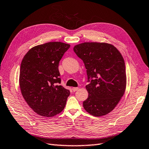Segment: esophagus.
I'll list each match as a JSON object with an SVG mask.
<instances>
[{
	"instance_id": "obj_1",
	"label": "esophagus",
	"mask_w": 149,
	"mask_h": 149,
	"mask_svg": "<svg viewBox=\"0 0 149 149\" xmlns=\"http://www.w3.org/2000/svg\"><path fill=\"white\" fill-rule=\"evenodd\" d=\"M78 88H73V91H74V92H75V91H77V90H78Z\"/></svg>"
}]
</instances>
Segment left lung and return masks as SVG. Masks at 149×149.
<instances>
[{
    "label": "left lung",
    "instance_id": "left-lung-1",
    "mask_svg": "<svg viewBox=\"0 0 149 149\" xmlns=\"http://www.w3.org/2000/svg\"><path fill=\"white\" fill-rule=\"evenodd\" d=\"M73 50L84 64L89 84L88 97L83 107L94 116L107 114L123 96L126 87L125 63L120 53L112 45L85 42Z\"/></svg>",
    "mask_w": 149,
    "mask_h": 149
}]
</instances>
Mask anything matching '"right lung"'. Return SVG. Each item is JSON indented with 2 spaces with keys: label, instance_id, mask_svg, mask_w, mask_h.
Listing matches in <instances>:
<instances>
[{
  "label": "right lung",
  "instance_id": "obj_1",
  "mask_svg": "<svg viewBox=\"0 0 149 149\" xmlns=\"http://www.w3.org/2000/svg\"><path fill=\"white\" fill-rule=\"evenodd\" d=\"M69 44L48 42L31 48L22 61L19 84L28 105L40 116L52 117L64 109L70 92L61 85L60 61Z\"/></svg>",
  "mask_w": 149,
  "mask_h": 149
}]
</instances>
